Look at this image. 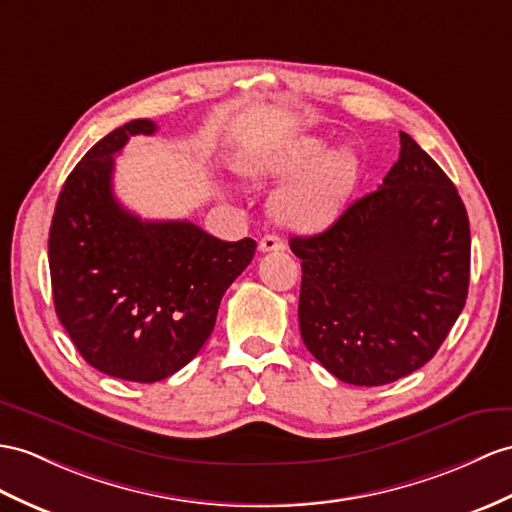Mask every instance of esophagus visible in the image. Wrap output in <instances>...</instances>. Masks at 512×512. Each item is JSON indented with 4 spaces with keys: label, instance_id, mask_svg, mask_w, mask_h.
Returning <instances> with one entry per match:
<instances>
[{
    "label": "esophagus",
    "instance_id": "34e87169",
    "mask_svg": "<svg viewBox=\"0 0 512 512\" xmlns=\"http://www.w3.org/2000/svg\"><path fill=\"white\" fill-rule=\"evenodd\" d=\"M258 249L263 254H267V252H282L284 241L280 239L278 234H265L263 239H260V243H258Z\"/></svg>",
    "mask_w": 512,
    "mask_h": 512
}]
</instances>
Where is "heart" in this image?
Returning a JSON list of instances; mask_svg holds the SVG:
<instances>
[{
	"label": "heart",
	"instance_id": "b5f03b06",
	"mask_svg": "<svg viewBox=\"0 0 512 512\" xmlns=\"http://www.w3.org/2000/svg\"><path fill=\"white\" fill-rule=\"evenodd\" d=\"M239 176L249 182L284 180L271 199V215L282 228L299 234H317L341 217L354 193L358 165L352 152L332 149L317 136L286 141L258 149L236 165Z\"/></svg>",
	"mask_w": 512,
	"mask_h": 512
}]
</instances>
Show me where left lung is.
I'll use <instances>...</instances> for the list:
<instances>
[{
	"label": "left lung",
	"instance_id": "left-lung-1",
	"mask_svg": "<svg viewBox=\"0 0 512 512\" xmlns=\"http://www.w3.org/2000/svg\"><path fill=\"white\" fill-rule=\"evenodd\" d=\"M380 189L315 236H293L302 260L299 332L332 376L380 386L417 371L463 313L471 236L443 169L400 132Z\"/></svg>",
	"mask_w": 512,
	"mask_h": 512
}]
</instances>
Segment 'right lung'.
<instances>
[{"label": "right lung", "instance_id": "right-lung-1", "mask_svg": "<svg viewBox=\"0 0 512 512\" xmlns=\"http://www.w3.org/2000/svg\"><path fill=\"white\" fill-rule=\"evenodd\" d=\"M154 132V121L134 119L97 141L62 184L49 228L60 323L86 363L130 382L165 380L191 363L256 252L254 239L143 221L117 202L115 156L130 136Z\"/></svg>", "mask_w": 512, "mask_h": 512}]
</instances>
